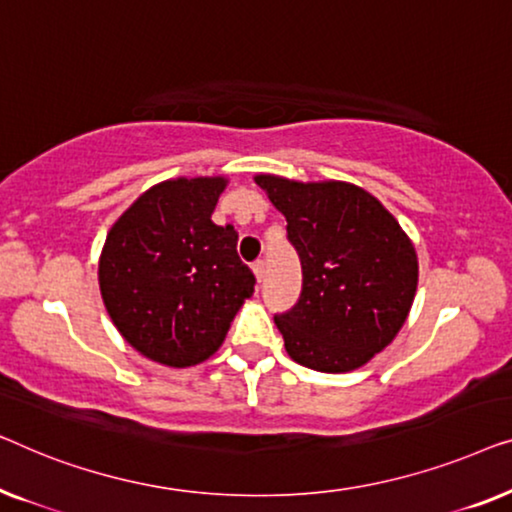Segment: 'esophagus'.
<instances>
[{
    "mask_svg": "<svg viewBox=\"0 0 512 512\" xmlns=\"http://www.w3.org/2000/svg\"><path fill=\"white\" fill-rule=\"evenodd\" d=\"M253 271H255L257 283H262L264 276H266V262H264V259H257V262L253 264Z\"/></svg>",
    "mask_w": 512,
    "mask_h": 512,
    "instance_id": "34e87169",
    "label": "esophagus"
}]
</instances>
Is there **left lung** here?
Instances as JSON below:
<instances>
[{
    "label": "left lung",
    "instance_id": "left-lung-1",
    "mask_svg": "<svg viewBox=\"0 0 512 512\" xmlns=\"http://www.w3.org/2000/svg\"><path fill=\"white\" fill-rule=\"evenodd\" d=\"M285 215L301 259V294L276 327L294 362L345 373L385 350L408 318L417 255L394 215L362 187L255 176Z\"/></svg>",
    "mask_w": 512,
    "mask_h": 512
}]
</instances>
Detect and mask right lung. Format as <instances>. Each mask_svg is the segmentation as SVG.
Here are the masks:
<instances>
[{
	"label": "right lung",
	"instance_id": "right-lung-1",
	"mask_svg": "<svg viewBox=\"0 0 512 512\" xmlns=\"http://www.w3.org/2000/svg\"><path fill=\"white\" fill-rule=\"evenodd\" d=\"M227 178L153 185L115 220L99 257V290L125 341L153 362L194 366L225 341L255 292L239 234L211 215Z\"/></svg>",
	"mask_w": 512,
	"mask_h": 512
}]
</instances>
